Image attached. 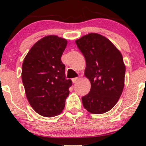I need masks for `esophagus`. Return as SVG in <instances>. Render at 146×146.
<instances>
[{
  "mask_svg": "<svg viewBox=\"0 0 146 146\" xmlns=\"http://www.w3.org/2000/svg\"><path fill=\"white\" fill-rule=\"evenodd\" d=\"M79 80V78H75L72 79V81H73V83H76L78 82V80Z\"/></svg>",
  "mask_w": 146,
  "mask_h": 146,
  "instance_id": "esophagus-1",
  "label": "esophagus"
}]
</instances>
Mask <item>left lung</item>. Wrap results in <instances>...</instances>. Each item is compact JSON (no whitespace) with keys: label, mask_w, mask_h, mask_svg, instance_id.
<instances>
[{"label":"left lung","mask_w":146,"mask_h":146,"mask_svg":"<svg viewBox=\"0 0 146 146\" xmlns=\"http://www.w3.org/2000/svg\"><path fill=\"white\" fill-rule=\"evenodd\" d=\"M86 60L85 76L90 80V92L82 98L90 113L102 114L115 106L124 86L125 67L121 53L104 36L88 33L75 41Z\"/></svg>","instance_id":"8db88e82"}]
</instances>
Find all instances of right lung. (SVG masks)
<instances>
[{"instance_id":"1","label":"right lung","mask_w":146,"mask_h":146,"mask_svg":"<svg viewBox=\"0 0 146 146\" xmlns=\"http://www.w3.org/2000/svg\"><path fill=\"white\" fill-rule=\"evenodd\" d=\"M67 41L57 36L38 40L25 58L22 81L30 105L39 115L53 117L62 113L69 95L71 80L65 76L61 57Z\"/></svg>"}]
</instances>
